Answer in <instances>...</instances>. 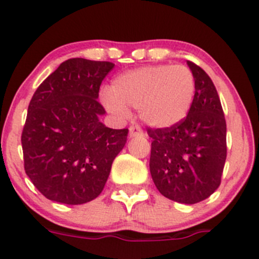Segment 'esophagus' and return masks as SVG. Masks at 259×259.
<instances>
[{
	"instance_id": "34e87169",
	"label": "esophagus",
	"mask_w": 259,
	"mask_h": 259,
	"mask_svg": "<svg viewBox=\"0 0 259 259\" xmlns=\"http://www.w3.org/2000/svg\"><path fill=\"white\" fill-rule=\"evenodd\" d=\"M144 131L141 130L140 125H131L130 127V137H142Z\"/></svg>"
}]
</instances>
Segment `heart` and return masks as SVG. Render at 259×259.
Returning <instances> with one entry per match:
<instances>
[{
    "instance_id": "heart-1",
    "label": "heart",
    "mask_w": 259,
    "mask_h": 259,
    "mask_svg": "<svg viewBox=\"0 0 259 259\" xmlns=\"http://www.w3.org/2000/svg\"><path fill=\"white\" fill-rule=\"evenodd\" d=\"M194 90V76L186 66H145L118 75L109 91L103 93L102 102L119 117L130 114L128 108H139L145 124L169 128L187 117Z\"/></svg>"
}]
</instances>
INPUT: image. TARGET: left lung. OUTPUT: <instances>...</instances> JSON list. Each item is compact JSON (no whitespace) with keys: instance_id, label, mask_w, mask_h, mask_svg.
Returning <instances> with one entry per match:
<instances>
[{"instance_id":"8db88e82","label":"left lung","mask_w":259,"mask_h":259,"mask_svg":"<svg viewBox=\"0 0 259 259\" xmlns=\"http://www.w3.org/2000/svg\"><path fill=\"white\" fill-rule=\"evenodd\" d=\"M196 82L188 115L169 128H147L152 139L150 173L160 193L193 205L221 183L226 160V122L210 76L187 61Z\"/></svg>"}]
</instances>
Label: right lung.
<instances>
[{
  "label": "right lung",
  "instance_id": "1",
  "mask_svg": "<svg viewBox=\"0 0 259 259\" xmlns=\"http://www.w3.org/2000/svg\"><path fill=\"white\" fill-rule=\"evenodd\" d=\"M112 62L71 58L34 93L21 135L24 168L48 199L82 205L102 193L128 130L108 128L98 102Z\"/></svg>",
  "mask_w": 259,
  "mask_h": 259
}]
</instances>
